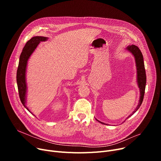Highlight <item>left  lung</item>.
I'll list each match as a JSON object with an SVG mask.
<instances>
[{"mask_svg": "<svg viewBox=\"0 0 161 161\" xmlns=\"http://www.w3.org/2000/svg\"><path fill=\"white\" fill-rule=\"evenodd\" d=\"M126 49L129 51V52L134 57L135 63H136V66L137 83H138V86L140 89V93L138 104L137 107L136 108V109H134V111L129 116L126 117V119H127L129 117L132 115L135 112L138 110L143 102V96H144V92H145L146 85V74L144 62H143V57L142 53L141 52V51L140 50V49L135 45H131V46H129L126 47ZM96 120L100 123L104 124V125H107L104 123H103V122L98 121L97 119H96Z\"/></svg>", "mask_w": 161, "mask_h": 161, "instance_id": "left-lung-1", "label": "left lung"}]
</instances>
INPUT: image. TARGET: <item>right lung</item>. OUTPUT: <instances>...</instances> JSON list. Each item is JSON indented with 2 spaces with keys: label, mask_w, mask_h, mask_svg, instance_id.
Here are the masks:
<instances>
[{
  "label": "right lung",
  "mask_w": 161,
  "mask_h": 161,
  "mask_svg": "<svg viewBox=\"0 0 161 161\" xmlns=\"http://www.w3.org/2000/svg\"><path fill=\"white\" fill-rule=\"evenodd\" d=\"M48 39L44 36H34L30 39L24 46L19 57V65L17 70V83L21 102L29 112L31 111L27 107V86L26 82V71L28 60L32 53L40 44V42H45ZM32 114V113H31Z\"/></svg>",
  "instance_id": "1"
}]
</instances>
